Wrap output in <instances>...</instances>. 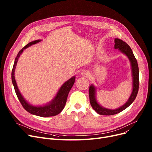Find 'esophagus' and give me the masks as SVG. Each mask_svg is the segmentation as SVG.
I'll return each mask as SVG.
<instances>
[{
    "label": "esophagus",
    "mask_w": 152,
    "mask_h": 152,
    "mask_svg": "<svg viewBox=\"0 0 152 152\" xmlns=\"http://www.w3.org/2000/svg\"><path fill=\"white\" fill-rule=\"evenodd\" d=\"M81 76L83 77H89L90 76L89 72L86 71H84L81 72Z\"/></svg>",
    "instance_id": "1"
}]
</instances>
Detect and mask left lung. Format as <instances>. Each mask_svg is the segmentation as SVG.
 I'll return each instance as SVG.
<instances>
[{"mask_svg":"<svg viewBox=\"0 0 152 152\" xmlns=\"http://www.w3.org/2000/svg\"><path fill=\"white\" fill-rule=\"evenodd\" d=\"M114 42L115 49H118L120 51L123 53L124 54H125L129 58L130 61L132 73L133 77V89L132 92V94L126 103L119 108L112 110L104 108L98 104L96 99V88L93 85L90 86L89 95L91 106L97 114L103 115H114L121 113V112H122L124 109L127 108L135 99L138 91V88H139V71H138V63L133 53L132 50L130 47L127 44V43H125L121 39L115 38Z\"/></svg>","mask_w":152,"mask_h":152,"instance_id":"obj_1","label":"left lung"}]
</instances>
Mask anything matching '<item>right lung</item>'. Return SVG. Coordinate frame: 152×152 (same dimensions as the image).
I'll return each mask as SVG.
<instances>
[{"instance_id":"add662e5","label":"right lung","mask_w":152,"mask_h":152,"mask_svg":"<svg viewBox=\"0 0 152 152\" xmlns=\"http://www.w3.org/2000/svg\"><path fill=\"white\" fill-rule=\"evenodd\" d=\"M39 42H41V39H37V40L30 42L27 45L25 46V47L18 52L17 57L15 58L14 66H13V68L12 71V81L13 85H14L15 93L17 94L18 100L20 101V102L23 107L26 110L31 114H34L38 116L51 117V116L56 115L58 114H60L64 109L66 102L67 97H68L69 92L75 83V76L72 77L66 82H65L61 86V87L60 88V89H59L58 92H57V94L53 98V99L50 102H49L48 104L45 105L43 106H34V105H30L25 101V99L23 97V96H22L21 93L20 92L18 89L17 85L15 80V76H14L15 69L16 67L17 61L18 60L20 56V55L22 53L23 51L25 49L29 47L30 46L36 44Z\"/></svg>"}]
</instances>
